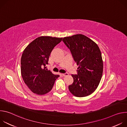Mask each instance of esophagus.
I'll use <instances>...</instances> for the list:
<instances>
[{
	"label": "esophagus",
	"mask_w": 127,
	"mask_h": 127,
	"mask_svg": "<svg viewBox=\"0 0 127 127\" xmlns=\"http://www.w3.org/2000/svg\"><path fill=\"white\" fill-rule=\"evenodd\" d=\"M68 73H62V76H67L68 75Z\"/></svg>",
	"instance_id": "esophagus-1"
}]
</instances>
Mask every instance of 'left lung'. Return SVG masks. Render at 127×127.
I'll return each mask as SVG.
<instances>
[{
	"mask_svg": "<svg viewBox=\"0 0 127 127\" xmlns=\"http://www.w3.org/2000/svg\"><path fill=\"white\" fill-rule=\"evenodd\" d=\"M62 41L78 66L77 74L72 75L74 81L68 87L69 91L77 97L91 95L98 86L103 72V61L98 46L82 34L64 37Z\"/></svg>",
	"mask_w": 127,
	"mask_h": 127,
	"instance_id": "left-lung-1",
	"label": "left lung"
}]
</instances>
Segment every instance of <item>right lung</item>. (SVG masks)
Returning <instances> with one entry per match:
<instances>
[{
    "label": "right lung",
    "mask_w": 127,
    "mask_h": 127,
    "mask_svg": "<svg viewBox=\"0 0 127 127\" xmlns=\"http://www.w3.org/2000/svg\"><path fill=\"white\" fill-rule=\"evenodd\" d=\"M62 38L41 36L32 41L24 50L21 58V74L31 91L38 95L47 94L52 90L59 75L48 70L50 54Z\"/></svg>",
    "instance_id": "1"
}]
</instances>
